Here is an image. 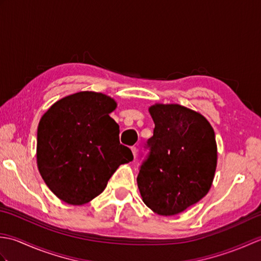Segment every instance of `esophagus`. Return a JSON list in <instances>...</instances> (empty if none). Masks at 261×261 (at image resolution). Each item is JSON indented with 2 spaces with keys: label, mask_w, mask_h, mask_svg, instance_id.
Wrapping results in <instances>:
<instances>
[{
  "label": "esophagus",
  "mask_w": 261,
  "mask_h": 261,
  "mask_svg": "<svg viewBox=\"0 0 261 261\" xmlns=\"http://www.w3.org/2000/svg\"><path fill=\"white\" fill-rule=\"evenodd\" d=\"M131 151H132V154H134L135 159L137 158V153H138V149L136 147H131Z\"/></svg>",
  "instance_id": "1"
}]
</instances>
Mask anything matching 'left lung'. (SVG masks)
<instances>
[{
	"mask_svg": "<svg viewBox=\"0 0 261 261\" xmlns=\"http://www.w3.org/2000/svg\"><path fill=\"white\" fill-rule=\"evenodd\" d=\"M154 122L149 153L137 177L142 201L159 215H175L208 193L218 151L213 127L179 104L149 108Z\"/></svg>",
	"mask_w": 261,
	"mask_h": 261,
	"instance_id": "1",
	"label": "left lung"
}]
</instances>
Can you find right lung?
I'll return each mask as SVG.
<instances>
[{"label": "right lung", "mask_w": 261, "mask_h": 261, "mask_svg": "<svg viewBox=\"0 0 261 261\" xmlns=\"http://www.w3.org/2000/svg\"><path fill=\"white\" fill-rule=\"evenodd\" d=\"M113 98L80 92L59 99L42 115L37 132V164L50 191L71 205L99 195L114 171L134 160L119 140L110 113Z\"/></svg>", "instance_id": "add662e5"}]
</instances>
